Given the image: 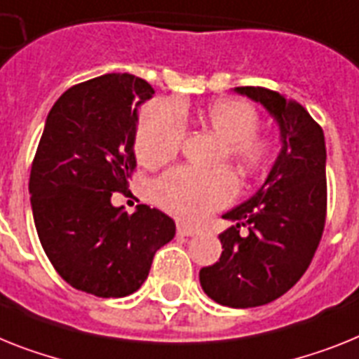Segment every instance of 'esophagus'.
Returning a JSON list of instances; mask_svg holds the SVG:
<instances>
[{
	"label": "esophagus",
	"mask_w": 359,
	"mask_h": 359,
	"mask_svg": "<svg viewBox=\"0 0 359 359\" xmlns=\"http://www.w3.org/2000/svg\"><path fill=\"white\" fill-rule=\"evenodd\" d=\"M177 233L180 237H194L197 233V230H194V228H189L186 224H177Z\"/></svg>",
	"instance_id": "esophagus-1"
}]
</instances>
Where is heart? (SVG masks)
Masks as SVG:
<instances>
[{
  "label": "heart",
  "instance_id": "b5f03b06",
  "mask_svg": "<svg viewBox=\"0 0 359 359\" xmlns=\"http://www.w3.org/2000/svg\"><path fill=\"white\" fill-rule=\"evenodd\" d=\"M201 122L222 140L219 162H228L243 179H257L272 170L277 144L272 135L259 131V113L239 98H219L201 111ZM184 140V120L170 102H151L138 118L135 153L149 170H158L179 155ZM236 195L230 170L177 168L155 186L156 204L180 221L198 222L226 206Z\"/></svg>",
  "mask_w": 359,
  "mask_h": 359
}]
</instances>
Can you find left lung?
I'll use <instances>...</instances> for the list:
<instances>
[{
	"label": "left lung",
	"mask_w": 359,
	"mask_h": 359,
	"mask_svg": "<svg viewBox=\"0 0 359 359\" xmlns=\"http://www.w3.org/2000/svg\"><path fill=\"white\" fill-rule=\"evenodd\" d=\"M236 91L270 111L283 147L257 194L222 215L236 224L219 236L221 257L201 268L198 279L219 305L250 309L290 290L314 257L327 217V149L323 129L303 105L264 87Z\"/></svg>",
	"instance_id": "1"
}]
</instances>
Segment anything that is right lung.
Returning <instances> with one entry per match:
<instances>
[{
	"instance_id": "obj_1",
	"label": "right lung",
	"mask_w": 359,
	"mask_h": 359,
	"mask_svg": "<svg viewBox=\"0 0 359 359\" xmlns=\"http://www.w3.org/2000/svg\"><path fill=\"white\" fill-rule=\"evenodd\" d=\"M153 87L128 72L76 83L53 105L31 168L32 215L54 270L76 290L123 297L146 281L175 222L144 204L135 213L111 204L135 165L137 107Z\"/></svg>"
}]
</instances>
